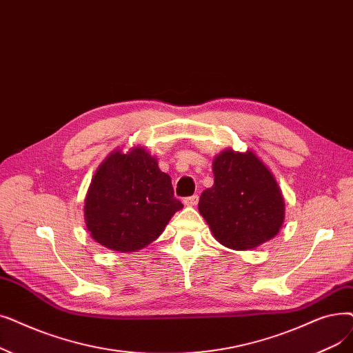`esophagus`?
Here are the masks:
<instances>
[{
    "mask_svg": "<svg viewBox=\"0 0 353 353\" xmlns=\"http://www.w3.org/2000/svg\"><path fill=\"white\" fill-rule=\"evenodd\" d=\"M197 202H199V196H196V194L183 199V203H185L186 206H196Z\"/></svg>",
    "mask_w": 353,
    "mask_h": 353,
    "instance_id": "esophagus-1",
    "label": "esophagus"
}]
</instances>
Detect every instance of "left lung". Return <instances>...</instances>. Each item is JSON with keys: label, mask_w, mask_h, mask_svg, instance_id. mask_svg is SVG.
<instances>
[{"label": "left lung", "mask_w": 353, "mask_h": 353, "mask_svg": "<svg viewBox=\"0 0 353 353\" xmlns=\"http://www.w3.org/2000/svg\"><path fill=\"white\" fill-rule=\"evenodd\" d=\"M214 181L199 201L212 235L229 250L247 251L272 239L285 218L277 180L252 150L225 148L212 163Z\"/></svg>", "instance_id": "1"}]
</instances>
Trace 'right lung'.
Segmentation results:
<instances>
[{
  "label": "right lung",
  "instance_id": "obj_1",
  "mask_svg": "<svg viewBox=\"0 0 353 353\" xmlns=\"http://www.w3.org/2000/svg\"><path fill=\"white\" fill-rule=\"evenodd\" d=\"M183 208L172 179L145 147L110 152L92 177L85 223L92 239L117 252H135L156 241Z\"/></svg>",
  "mask_w": 353,
  "mask_h": 353
}]
</instances>
